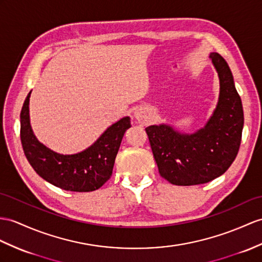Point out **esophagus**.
Returning <instances> with one entry per match:
<instances>
[{
  "label": "esophagus",
  "instance_id": "obj_1",
  "mask_svg": "<svg viewBox=\"0 0 262 262\" xmlns=\"http://www.w3.org/2000/svg\"><path fill=\"white\" fill-rule=\"evenodd\" d=\"M133 118L139 122H145V121H148V112L144 109H137L133 113Z\"/></svg>",
  "mask_w": 262,
  "mask_h": 262
}]
</instances>
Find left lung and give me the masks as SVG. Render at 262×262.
I'll return each mask as SVG.
<instances>
[{
  "mask_svg": "<svg viewBox=\"0 0 262 262\" xmlns=\"http://www.w3.org/2000/svg\"><path fill=\"white\" fill-rule=\"evenodd\" d=\"M219 76L218 103L206 125L183 133L170 124L145 127L159 173L176 186L211 181L229 169L238 155L244 127V109L233 76L223 57L209 55Z\"/></svg>",
  "mask_w": 262,
  "mask_h": 262,
  "instance_id": "1",
  "label": "left lung"
}]
</instances>
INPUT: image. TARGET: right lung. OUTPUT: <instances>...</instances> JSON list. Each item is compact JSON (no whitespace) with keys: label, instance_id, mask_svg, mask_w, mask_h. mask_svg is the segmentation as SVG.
Returning a JSON list of instances; mask_svg holds the SVG:
<instances>
[{"label":"right lung","instance_id":"add662e5","mask_svg":"<svg viewBox=\"0 0 262 262\" xmlns=\"http://www.w3.org/2000/svg\"><path fill=\"white\" fill-rule=\"evenodd\" d=\"M30 97L25 99L21 116V142L24 155L42 179L53 186L74 192H89L101 188L110 179L116 157L130 117L110 125L89 148L74 155H61L36 139L30 123Z\"/></svg>","mask_w":262,"mask_h":262}]
</instances>
